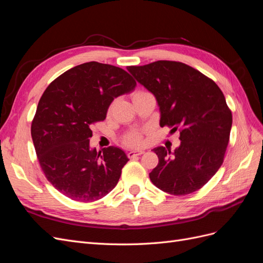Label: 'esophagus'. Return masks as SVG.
<instances>
[{
    "label": "esophagus",
    "instance_id": "esophagus-1",
    "mask_svg": "<svg viewBox=\"0 0 263 263\" xmlns=\"http://www.w3.org/2000/svg\"><path fill=\"white\" fill-rule=\"evenodd\" d=\"M145 151L144 150H136V151H129V153H127V157L128 158H135V157H138V156H141L142 154H144Z\"/></svg>",
    "mask_w": 263,
    "mask_h": 263
}]
</instances>
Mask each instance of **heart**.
Segmentation results:
<instances>
[{"mask_svg": "<svg viewBox=\"0 0 263 263\" xmlns=\"http://www.w3.org/2000/svg\"><path fill=\"white\" fill-rule=\"evenodd\" d=\"M142 91H138L135 94L140 93ZM123 142L128 147H137L142 144V132L140 130H130L123 136Z\"/></svg>", "mask_w": 263, "mask_h": 263, "instance_id": "heart-1", "label": "heart"}]
</instances>
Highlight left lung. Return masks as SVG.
I'll return each mask as SVG.
<instances>
[{
	"instance_id": "left-lung-1",
	"label": "left lung",
	"mask_w": 263,
	"mask_h": 263,
	"mask_svg": "<svg viewBox=\"0 0 263 263\" xmlns=\"http://www.w3.org/2000/svg\"><path fill=\"white\" fill-rule=\"evenodd\" d=\"M127 70L153 93L160 107V126L180 132L181 144L171 153L154 149L159 162L149 173L154 184L172 195L203 187L224 161L233 115L212 79L179 61L159 60Z\"/></svg>"
}]
</instances>
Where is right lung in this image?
Listing matches in <instances>:
<instances>
[{"label":"right lung","instance_id":"right-lung-1","mask_svg":"<svg viewBox=\"0 0 263 263\" xmlns=\"http://www.w3.org/2000/svg\"><path fill=\"white\" fill-rule=\"evenodd\" d=\"M135 85L124 69L91 61L63 72L45 90L30 132L45 177L60 193L89 203L116 186L129 159L112 146L90 149L91 126L104 121L113 100Z\"/></svg>","mask_w":263,"mask_h":263}]
</instances>
